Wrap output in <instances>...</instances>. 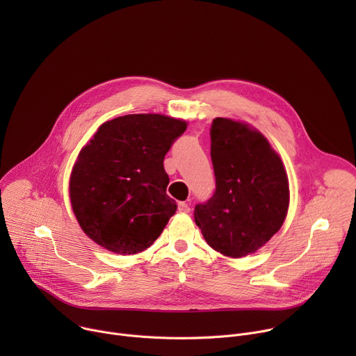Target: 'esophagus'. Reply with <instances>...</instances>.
Instances as JSON below:
<instances>
[{
    "label": "esophagus",
    "mask_w": 356,
    "mask_h": 356,
    "mask_svg": "<svg viewBox=\"0 0 356 356\" xmlns=\"http://www.w3.org/2000/svg\"><path fill=\"white\" fill-rule=\"evenodd\" d=\"M190 204L188 202H184V201H181V202H179V211L180 213H190Z\"/></svg>",
    "instance_id": "obj_1"
}]
</instances>
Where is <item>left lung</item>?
<instances>
[{
    "label": "left lung",
    "instance_id": "1",
    "mask_svg": "<svg viewBox=\"0 0 356 356\" xmlns=\"http://www.w3.org/2000/svg\"><path fill=\"white\" fill-rule=\"evenodd\" d=\"M213 197L194 209L207 243L229 258L257 252L283 225L289 180L268 139L243 122L216 118L211 129Z\"/></svg>",
    "mask_w": 356,
    "mask_h": 356
}]
</instances>
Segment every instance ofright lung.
<instances>
[{
  "label": "right lung",
  "mask_w": 356,
  "mask_h": 356,
  "mask_svg": "<svg viewBox=\"0 0 356 356\" xmlns=\"http://www.w3.org/2000/svg\"><path fill=\"white\" fill-rule=\"evenodd\" d=\"M186 128L161 114H129L98 128L70 176L72 207L88 238L118 255L158 239L177 210L163 161Z\"/></svg>",
  "instance_id": "1"
}]
</instances>
